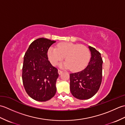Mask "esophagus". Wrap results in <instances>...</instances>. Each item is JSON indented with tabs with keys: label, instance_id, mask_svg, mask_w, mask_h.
Listing matches in <instances>:
<instances>
[{
	"label": "esophagus",
	"instance_id": "1",
	"mask_svg": "<svg viewBox=\"0 0 125 125\" xmlns=\"http://www.w3.org/2000/svg\"><path fill=\"white\" fill-rule=\"evenodd\" d=\"M62 73H63L62 71H61V70H59V69L58 70V74H59V75H61V74H62Z\"/></svg>",
	"mask_w": 125,
	"mask_h": 125
}]
</instances>
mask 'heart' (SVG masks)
<instances>
[{"instance_id": "heart-1", "label": "heart", "mask_w": 125, "mask_h": 125, "mask_svg": "<svg viewBox=\"0 0 125 125\" xmlns=\"http://www.w3.org/2000/svg\"><path fill=\"white\" fill-rule=\"evenodd\" d=\"M48 57L52 65H56L65 57V62L61 67L69 69L73 71L83 69L88 63L90 52L88 48L82 44L71 42H61L56 48L50 47L47 52Z\"/></svg>"}]
</instances>
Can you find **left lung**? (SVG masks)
Instances as JSON below:
<instances>
[{"label":"left lung","instance_id":"1","mask_svg":"<svg viewBox=\"0 0 125 125\" xmlns=\"http://www.w3.org/2000/svg\"><path fill=\"white\" fill-rule=\"evenodd\" d=\"M91 57L86 68L70 74V89L74 97L86 100L92 97L99 90L102 80L103 60L100 53L89 47Z\"/></svg>","mask_w":125,"mask_h":125}]
</instances>
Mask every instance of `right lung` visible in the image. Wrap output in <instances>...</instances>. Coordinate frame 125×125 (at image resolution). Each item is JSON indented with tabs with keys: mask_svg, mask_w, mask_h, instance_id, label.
<instances>
[{
	"mask_svg": "<svg viewBox=\"0 0 125 125\" xmlns=\"http://www.w3.org/2000/svg\"><path fill=\"white\" fill-rule=\"evenodd\" d=\"M55 42L43 38L36 39L30 45L23 58V86L30 97L39 102L50 100L56 92L58 70L47 56L48 49Z\"/></svg>",
	"mask_w": 125,
	"mask_h": 125,
	"instance_id": "1",
	"label": "right lung"
}]
</instances>
